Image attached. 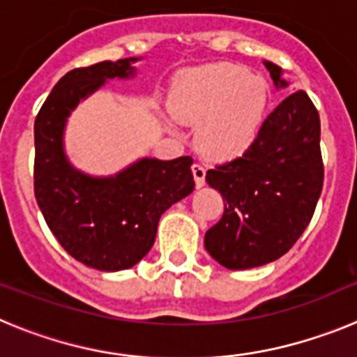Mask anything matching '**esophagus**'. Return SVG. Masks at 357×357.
<instances>
[{"label":"esophagus","mask_w":357,"mask_h":357,"mask_svg":"<svg viewBox=\"0 0 357 357\" xmlns=\"http://www.w3.org/2000/svg\"><path fill=\"white\" fill-rule=\"evenodd\" d=\"M193 176H195V184L197 188H202V185H206V166H202V164H193Z\"/></svg>","instance_id":"34e87169"}]
</instances>
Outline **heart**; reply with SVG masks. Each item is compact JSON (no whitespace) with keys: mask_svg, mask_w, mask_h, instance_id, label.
I'll return each instance as SVG.
<instances>
[{"mask_svg":"<svg viewBox=\"0 0 357 357\" xmlns=\"http://www.w3.org/2000/svg\"><path fill=\"white\" fill-rule=\"evenodd\" d=\"M270 102V85L243 66L209 64L175 82L169 107L176 119L197 128L204 155L230 160L243 155L259 135Z\"/></svg>","mask_w":357,"mask_h":357,"instance_id":"b5f03b06","label":"heart"}]
</instances>
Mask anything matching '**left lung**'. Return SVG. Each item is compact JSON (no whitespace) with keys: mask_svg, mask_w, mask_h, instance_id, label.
<instances>
[{"mask_svg":"<svg viewBox=\"0 0 357 357\" xmlns=\"http://www.w3.org/2000/svg\"><path fill=\"white\" fill-rule=\"evenodd\" d=\"M275 89L284 71L263 62ZM206 181L225 202L222 220L206 232V250L229 270H248L279 259L313 218L324 185L320 118L304 91H295L264 119L241 157L209 169Z\"/></svg>","mask_w":357,"mask_h":357,"instance_id":"left-lung-1","label":"left lung"}]
</instances>
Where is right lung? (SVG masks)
I'll return each mask as SVG.
<instances>
[{
    "mask_svg": "<svg viewBox=\"0 0 357 357\" xmlns=\"http://www.w3.org/2000/svg\"><path fill=\"white\" fill-rule=\"evenodd\" d=\"M141 59L69 71L46 98L33 127L40 213L64 250L100 272L139 263L153 247L160 216L195 189L191 157H141L114 175H91L69 160L64 135L73 110L107 82L134 78Z\"/></svg>",
    "mask_w": 357,
    "mask_h": 357,
    "instance_id": "1",
    "label": "right lung"
}]
</instances>
